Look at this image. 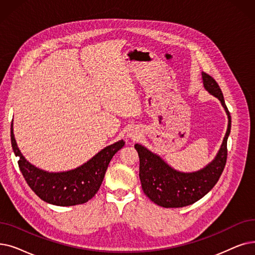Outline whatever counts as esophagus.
<instances>
[{"label":"esophagus","mask_w":255,"mask_h":255,"mask_svg":"<svg viewBox=\"0 0 255 255\" xmlns=\"http://www.w3.org/2000/svg\"><path fill=\"white\" fill-rule=\"evenodd\" d=\"M140 132L137 128H130L127 132V137L131 140H137L140 137Z\"/></svg>","instance_id":"esophagus-1"}]
</instances>
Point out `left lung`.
<instances>
[{
	"instance_id": "obj_1",
	"label": "left lung",
	"mask_w": 255,
	"mask_h": 255,
	"mask_svg": "<svg viewBox=\"0 0 255 255\" xmlns=\"http://www.w3.org/2000/svg\"><path fill=\"white\" fill-rule=\"evenodd\" d=\"M202 80L205 90L221 102L228 118L226 134L212 161L199 171L180 172L173 169L156 153L151 152L139 143L134 145L139 157L141 189L152 202L165 208L183 207L200 200L215 186L225 168L231 117L222 91L216 80L204 72H202Z\"/></svg>"
}]
</instances>
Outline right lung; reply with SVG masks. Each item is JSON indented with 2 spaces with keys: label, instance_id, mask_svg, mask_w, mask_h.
Instances as JSON below:
<instances>
[{
  "label": "right lung",
  "instance_id": "1",
  "mask_svg": "<svg viewBox=\"0 0 255 255\" xmlns=\"http://www.w3.org/2000/svg\"><path fill=\"white\" fill-rule=\"evenodd\" d=\"M11 146L25 180L41 200L57 206H72L87 202L100 189L108 164L114 155L124 147L121 139L98 152L80 167L64 172H48L30 163L17 147L11 123Z\"/></svg>",
  "mask_w": 255,
  "mask_h": 255
}]
</instances>
